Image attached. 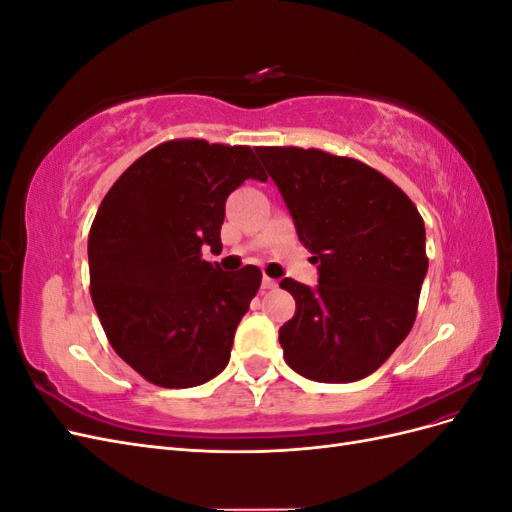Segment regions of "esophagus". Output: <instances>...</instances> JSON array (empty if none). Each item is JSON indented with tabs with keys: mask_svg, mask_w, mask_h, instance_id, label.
<instances>
[{
	"mask_svg": "<svg viewBox=\"0 0 512 512\" xmlns=\"http://www.w3.org/2000/svg\"><path fill=\"white\" fill-rule=\"evenodd\" d=\"M273 288H277V282L273 280V277H269V275L262 277V290H273Z\"/></svg>",
	"mask_w": 512,
	"mask_h": 512,
	"instance_id": "1",
	"label": "esophagus"
}]
</instances>
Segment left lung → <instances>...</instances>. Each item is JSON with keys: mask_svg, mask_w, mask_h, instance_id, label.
<instances>
[{"mask_svg": "<svg viewBox=\"0 0 512 512\" xmlns=\"http://www.w3.org/2000/svg\"><path fill=\"white\" fill-rule=\"evenodd\" d=\"M318 262L312 290L280 282L297 309L280 329L286 363L314 382L361 380L408 337L427 273L425 224L404 190L361 160L256 147Z\"/></svg>", "mask_w": 512, "mask_h": 512, "instance_id": "left-lung-1", "label": "left lung"}]
</instances>
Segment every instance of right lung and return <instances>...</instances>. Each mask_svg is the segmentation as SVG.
<instances>
[{
    "label": "right lung",
    "instance_id": "right-lung-1",
    "mask_svg": "<svg viewBox=\"0 0 512 512\" xmlns=\"http://www.w3.org/2000/svg\"><path fill=\"white\" fill-rule=\"evenodd\" d=\"M267 175L247 145L175 138L106 192L89 230V292L113 350L147 382L190 389L228 365L262 273L203 260L220 247L226 198Z\"/></svg>",
    "mask_w": 512,
    "mask_h": 512
}]
</instances>
